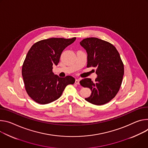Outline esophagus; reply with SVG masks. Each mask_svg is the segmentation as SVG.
I'll return each instance as SVG.
<instances>
[{"label": "esophagus", "instance_id": "1", "mask_svg": "<svg viewBox=\"0 0 148 148\" xmlns=\"http://www.w3.org/2000/svg\"><path fill=\"white\" fill-rule=\"evenodd\" d=\"M79 82H80V80L78 79H77L75 80V83H76V84H77V85L79 84Z\"/></svg>", "mask_w": 148, "mask_h": 148}]
</instances>
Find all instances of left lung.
Returning a JSON list of instances; mask_svg holds the SVG:
<instances>
[{"label": "left lung", "mask_w": 148, "mask_h": 148, "mask_svg": "<svg viewBox=\"0 0 148 148\" xmlns=\"http://www.w3.org/2000/svg\"><path fill=\"white\" fill-rule=\"evenodd\" d=\"M88 54L87 67L96 68L95 81L85 78L80 84L89 88L92 93L85 98L88 102L102 105L110 101L118 93L124 75V66L116 47L108 42L88 38L80 42Z\"/></svg>", "instance_id": "1"}]
</instances>
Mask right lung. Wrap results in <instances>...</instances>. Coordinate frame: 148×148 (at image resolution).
Returning a JSON list of instances; mask_svg holds the SVG:
<instances>
[{
  "mask_svg": "<svg viewBox=\"0 0 148 148\" xmlns=\"http://www.w3.org/2000/svg\"><path fill=\"white\" fill-rule=\"evenodd\" d=\"M75 40L76 38H49L35 43L29 49L22 74L26 92L36 102L51 103L60 97L66 86L75 83L73 77H60L52 69L59 62L63 51Z\"/></svg>",
  "mask_w": 148,
  "mask_h": 148,
  "instance_id": "right-lung-1",
  "label": "right lung"
}]
</instances>
